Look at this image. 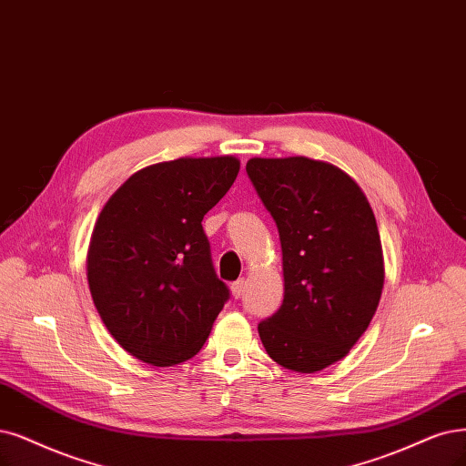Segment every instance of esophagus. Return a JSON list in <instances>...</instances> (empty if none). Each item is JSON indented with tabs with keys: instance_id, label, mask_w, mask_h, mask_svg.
Segmentation results:
<instances>
[{
	"instance_id": "1",
	"label": "esophagus",
	"mask_w": 466,
	"mask_h": 466,
	"mask_svg": "<svg viewBox=\"0 0 466 466\" xmlns=\"http://www.w3.org/2000/svg\"><path fill=\"white\" fill-rule=\"evenodd\" d=\"M244 291H246V280L242 279V280H238V282H234L232 286H230V294H232V298L234 299H239L244 296Z\"/></svg>"
}]
</instances>
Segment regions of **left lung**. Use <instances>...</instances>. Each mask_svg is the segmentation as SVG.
Instances as JSON below:
<instances>
[{
  "label": "left lung",
  "mask_w": 466,
  "mask_h": 466,
  "mask_svg": "<svg viewBox=\"0 0 466 466\" xmlns=\"http://www.w3.org/2000/svg\"><path fill=\"white\" fill-rule=\"evenodd\" d=\"M277 222L284 301L257 330L272 360L311 374L338 363L380 303L384 255L370 203L339 167L311 157L246 165Z\"/></svg>",
  "instance_id": "obj_1"
}]
</instances>
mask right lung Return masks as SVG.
<instances>
[{"label":"right lung","instance_id":"add662e5","mask_svg":"<svg viewBox=\"0 0 466 466\" xmlns=\"http://www.w3.org/2000/svg\"><path fill=\"white\" fill-rule=\"evenodd\" d=\"M238 172L234 155L144 167L96 220L86 257L94 305L118 346L151 367L192 359L228 299L201 220Z\"/></svg>","mask_w":466,"mask_h":466}]
</instances>
